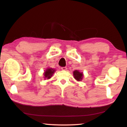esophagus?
Listing matches in <instances>:
<instances>
[{"instance_id":"obj_1","label":"esophagus","mask_w":127,"mask_h":127,"mask_svg":"<svg viewBox=\"0 0 127 127\" xmlns=\"http://www.w3.org/2000/svg\"><path fill=\"white\" fill-rule=\"evenodd\" d=\"M62 69L63 70H65L67 69V68L66 67V66H64V67H62Z\"/></svg>"}]
</instances>
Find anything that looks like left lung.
I'll return each mask as SVG.
<instances>
[{
    "mask_svg": "<svg viewBox=\"0 0 127 127\" xmlns=\"http://www.w3.org/2000/svg\"><path fill=\"white\" fill-rule=\"evenodd\" d=\"M73 75H74V78L77 79V81H80L82 80L83 77V73H80L78 70H74L73 72Z\"/></svg>",
    "mask_w": 127,
    "mask_h": 127,
    "instance_id": "left-lung-1",
    "label": "left lung"
}]
</instances>
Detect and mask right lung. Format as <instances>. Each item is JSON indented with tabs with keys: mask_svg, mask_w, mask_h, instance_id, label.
I'll return each instance as SVG.
<instances>
[{
	"mask_svg": "<svg viewBox=\"0 0 127 127\" xmlns=\"http://www.w3.org/2000/svg\"><path fill=\"white\" fill-rule=\"evenodd\" d=\"M55 72V70L53 69L52 68H48L46 70L44 73V76L45 78H47L49 79L51 78V77L53 76L54 73Z\"/></svg>",
	"mask_w": 127,
	"mask_h": 127,
	"instance_id": "obj_1",
	"label": "right lung"
}]
</instances>
